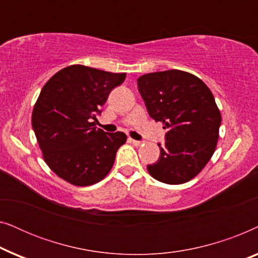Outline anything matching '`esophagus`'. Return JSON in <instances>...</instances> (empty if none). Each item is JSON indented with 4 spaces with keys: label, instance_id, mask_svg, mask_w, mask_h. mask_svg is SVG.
Wrapping results in <instances>:
<instances>
[{
    "label": "esophagus",
    "instance_id": "34e87169",
    "mask_svg": "<svg viewBox=\"0 0 258 258\" xmlns=\"http://www.w3.org/2000/svg\"><path fill=\"white\" fill-rule=\"evenodd\" d=\"M129 141H130V142H132L133 144H135V146H137V147L141 146V144L143 143L142 141H136V140H133V139H129Z\"/></svg>",
    "mask_w": 258,
    "mask_h": 258
}]
</instances>
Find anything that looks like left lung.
Segmentation results:
<instances>
[{
  "mask_svg": "<svg viewBox=\"0 0 258 258\" xmlns=\"http://www.w3.org/2000/svg\"><path fill=\"white\" fill-rule=\"evenodd\" d=\"M150 117L162 122L165 134L160 160L149 174L167 184H182L202 171L215 153L221 112L206 83L192 74L171 69L137 80Z\"/></svg>",
  "mask_w": 258,
  "mask_h": 258,
  "instance_id": "left-lung-1",
  "label": "left lung"
}]
</instances>
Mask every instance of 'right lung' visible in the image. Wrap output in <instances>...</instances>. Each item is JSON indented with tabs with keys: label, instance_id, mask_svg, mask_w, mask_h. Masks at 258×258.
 Segmentation results:
<instances>
[{
	"label": "right lung",
	"instance_id": "obj_1",
	"mask_svg": "<svg viewBox=\"0 0 258 258\" xmlns=\"http://www.w3.org/2000/svg\"><path fill=\"white\" fill-rule=\"evenodd\" d=\"M125 74L74 64L56 73L34 105L31 124L48 167L76 186L100 182L111 170L124 133L95 126L96 114Z\"/></svg>",
	"mask_w": 258,
	"mask_h": 258
}]
</instances>
